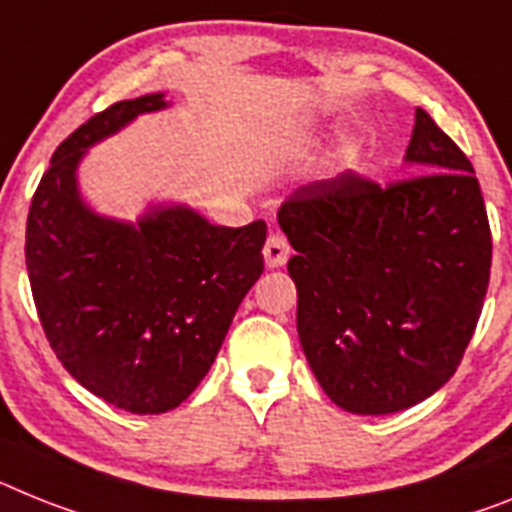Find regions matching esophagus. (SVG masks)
<instances>
[{
	"mask_svg": "<svg viewBox=\"0 0 512 512\" xmlns=\"http://www.w3.org/2000/svg\"><path fill=\"white\" fill-rule=\"evenodd\" d=\"M263 257L268 268H281V265H286V260L291 257V247L289 242H286V236L270 234L268 242H265L263 247Z\"/></svg>",
	"mask_w": 512,
	"mask_h": 512,
	"instance_id": "1",
	"label": "esophagus"
}]
</instances>
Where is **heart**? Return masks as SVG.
Wrapping results in <instances>:
<instances>
[{
    "label": "heart",
    "mask_w": 512,
    "mask_h": 512,
    "mask_svg": "<svg viewBox=\"0 0 512 512\" xmlns=\"http://www.w3.org/2000/svg\"><path fill=\"white\" fill-rule=\"evenodd\" d=\"M343 158H346V161H356V158H359V145L356 143L346 145V148H343Z\"/></svg>",
    "instance_id": "heart-1"
}]
</instances>
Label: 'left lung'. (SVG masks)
Wrapping results in <instances>:
<instances>
[{"label":"left lung","instance_id":"obj_1","mask_svg":"<svg viewBox=\"0 0 512 512\" xmlns=\"http://www.w3.org/2000/svg\"><path fill=\"white\" fill-rule=\"evenodd\" d=\"M398 182L346 171L278 210L296 255V330L328 398L351 414L409 409L458 369L482 315L492 231L474 166L424 109Z\"/></svg>","mask_w":512,"mask_h":512}]
</instances>
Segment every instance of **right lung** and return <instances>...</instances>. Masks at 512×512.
<instances>
[{"mask_svg":"<svg viewBox=\"0 0 512 512\" xmlns=\"http://www.w3.org/2000/svg\"><path fill=\"white\" fill-rule=\"evenodd\" d=\"M158 109L163 93H150L80 124L54 150L25 229L51 349L83 388L130 414H163L190 398L265 268V221L229 229L171 205L132 226L83 203L75 171L85 150Z\"/></svg>","mask_w":512,"mask_h":512,"instance_id":"right-lung-1","label":"right lung"}]
</instances>
